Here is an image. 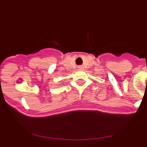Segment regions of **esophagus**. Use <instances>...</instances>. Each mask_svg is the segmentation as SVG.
<instances>
[{
    "instance_id": "1",
    "label": "esophagus",
    "mask_w": 147,
    "mask_h": 147,
    "mask_svg": "<svg viewBox=\"0 0 147 147\" xmlns=\"http://www.w3.org/2000/svg\"><path fill=\"white\" fill-rule=\"evenodd\" d=\"M78 69H83V66H79V67H78Z\"/></svg>"
}]
</instances>
